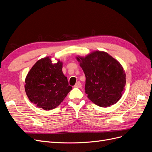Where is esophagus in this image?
Listing matches in <instances>:
<instances>
[{"label": "esophagus", "instance_id": "esophagus-1", "mask_svg": "<svg viewBox=\"0 0 152 152\" xmlns=\"http://www.w3.org/2000/svg\"><path fill=\"white\" fill-rule=\"evenodd\" d=\"M75 87H77V88H80V87H82V84H81V83H80V82H77V83L75 84Z\"/></svg>", "mask_w": 152, "mask_h": 152}]
</instances>
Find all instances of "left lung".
Instances as JSON below:
<instances>
[{"instance_id": "8db88e82", "label": "left lung", "mask_w": 152, "mask_h": 152, "mask_svg": "<svg viewBox=\"0 0 152 152\" xmlns=\"http://www.w3.org/2000/svg\"><path fill=\"white\" fill-rule=\"evenodd\" d=\"M86 76V93L92 102L108 107L120 99L125 89L126 73L121 64L100 50L76 56Z\"/></svg>"}]
</instances>
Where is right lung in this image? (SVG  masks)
Returning a JSON list of instances; mask_svg holds the SVG:
<instances>
[{
	"mask_svg": "<svg viewBox=\"0 0 152 152\" xmlns=\"http://www.w3.org/2000/svg\"><path fill=\"white\" fill-rule=\"evenodd\" d=\"M49 56L39 59L25 79V89L31 103L45 110H53L61 104L72 89L62 72L63 62L53 63Z\"/></svg>",
	"mask_w": 152,
	"mask_h": 152,
	"instance_id": "add662e5",
	"label": "right lung"
}]
</instances>
